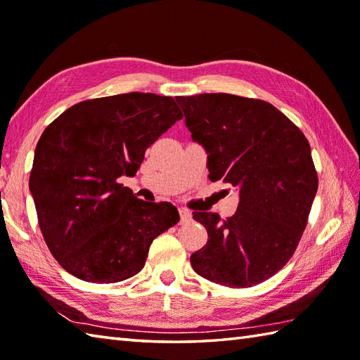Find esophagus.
Wrapping results in <instances>:
<instances>
[{
	"mask_svg": "<svg viewBox=\"0 0 360 360\" xmlns=\"http://www.w3.org/2000/svg\"><path fill=\"white\" fill-rule=\"evenodd\" d=\"M179 218H181V223L186 224L190 219H192V212L187 209H179Z\"/></svg>",
	"mask_w": 360,
	"mask_h": 360,
	"instance_id": "1",
	"label": "esophagus"
}]
</instances>
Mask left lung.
Instances as JSON below:
<instances>
[{
	"label": "left lung",
	"instance_id": "obj_1",
	"mask_svg": "<svg viewBox=\"0 0 360 360\" xmlns=\"http://www.w3.org/2000/svg\"><path fill=\"white\" fill-rule=\"evenodd\" d=\"M192 139L207 153L209 179L240 195L235 215L193 212L207 229L190 257L196 274L250 288L277 274L307 227L319 179L304 134L271 103L226 93L176 97Z\"/></svg>",
	"mask_w": 360,
	"mask_h": 360
}]
</instances>
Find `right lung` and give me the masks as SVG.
<instances>
[{
  "mask_svg": "<svg viewBox=\"0 0 360 360\" xmlns=\"http://www.w3.org/2000/svg\"><path fill=\"white\" fill-rule=\"evenodd\" d=\"M182 112L173 97L128 93L71 106L37 143L29 190L51 254L74 277L117 283L139 272L158 235L179 221L170 202L119 184Z\"/></svg>",
  "mask_w": 360,
  "mask_h": 360,
  "instance_id": "obj_1",
  "label": "right lung"
}]
</instances>
